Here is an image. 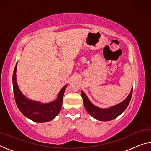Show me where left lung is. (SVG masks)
<instances>
[{
  "label": "left lung",
  "mask_w": 151,
  "mask_h": 151,
  "mask_svg": "<svg viewBox=\"0 0 151 151\" xmlns=\"http://www.w3.org/2000/svg\"><path fill=\"white\" fill-rule=\"evenodd\" d=\"M132 88H131V91L130 92L129 94L123 101L116 104V105H114L106 109L99 108V107L94 105L93 103H91L87 96L86 95L85 93L83 91H81V96L83 97L84 106H85L86 111L92 116L101 121H109L116 119L117 116L121 114L125 111V109H127L131 99Z\"/></svg>",
  "instance_id": "8db88e82"
}]
</instances>
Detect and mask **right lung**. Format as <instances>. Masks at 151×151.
<instances>
[{"mask_svg": "<svg viewBox=\"0 0 151 151\" xmlns=\"http://www.w3.org/2000/svg\"><path fill=\"white\" fill-rule=\"evenodd\" d=\"M17 63L12 75V85L15 102L20 111L24 116L34 122H46L52 121L60 112L63 104L64 93L67 85L63 86L58 93L57 98L54 101L42 103L39 101L30 100L21 93L17 85Z\"/></svg>", "mask_w": 151, "mask_h": 151, "instance_id": "right-lung-1", "label": "right lung"}]
</instances>
